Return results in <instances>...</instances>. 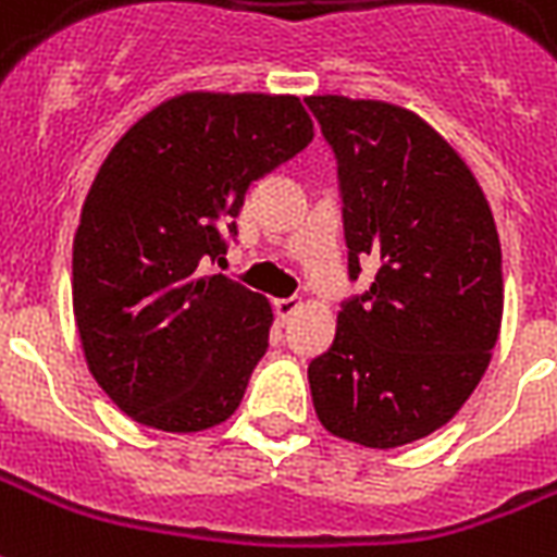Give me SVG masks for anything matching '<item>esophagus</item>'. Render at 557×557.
I'll return each instance as SVG.
<instances>
[{"label":"esophagus","instance_id":"34e87169","mask_svg":"<svg viewBox=\"0 0 557 557\" xmlns=\"http://www.w3.org/2000/svg\"><path fill=\"white\" fill-rule=\"evenodd\" d=\"M274 310H277L280 321H289L292 315L300 310V300L298 298H277L274 300Z\"/></svg>","mask_w":557,"mask_h":557}]
</instances>
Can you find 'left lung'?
I'll use <instances>...</instances> for the list:
<instances>
[{
  "mask_svg": "<svg viewBox=\"0 0 557 557\" xmlns=\"http://www.w3.org/2000/svg\"><path fill=\"white\" fill-rule=\"evenodd\" d=\"M339 162L348 271H377L342 304L310 362L319 422L366 448L434 434L467 405L502 331V245L469 164L416 111L307 97Z\"/></svg>",
  "mask_w": 557,
  "mask_h": 557,
  "instance_id": "8db88e82",
  "label": "left lung"
}]
</instances>
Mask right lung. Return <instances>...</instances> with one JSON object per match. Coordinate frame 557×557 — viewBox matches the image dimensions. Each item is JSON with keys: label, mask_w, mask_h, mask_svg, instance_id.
I'll list each match as a JSON object with an SVG mask.
<instances>
[{"label": "right lung", "mask_w": 557, "mask_h": 557, "mask_svg": "<svg viewBox=\"0 0 557 557\" xmlns=\"http://www.w3.org/2000/svg\"><path fill=\"white\" fill-rule=\"evenodd\" d=\"M312 135L292 94L185 90L111 147L73 238V315L90 374L129 419L195 434L236 413L274 312L200 262L226 253L250 183Z\"/></svg>", "instance_id": "right-lung-1"}]
</instances>
